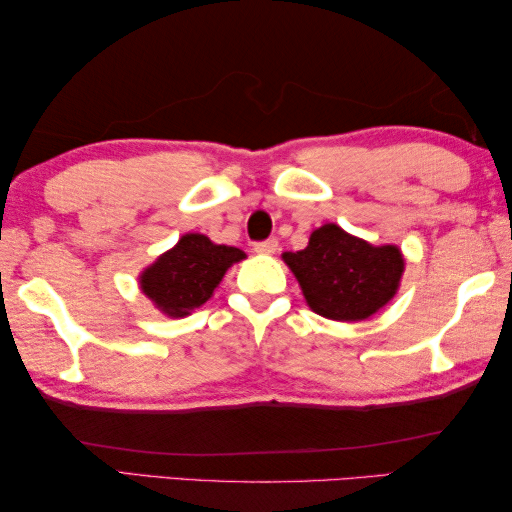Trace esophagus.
I'll list each match as a JSON object with an SVG mask.
<instances>
[{
  "mask_svg": "<svg viewBox=\"0 0 512 512\" xmlns=\"http://www.w3.org/2000/svg\"><path fill=\"white\" fill-rule=\"evenodd\" d=\"M276 249H279V242H276L274 238H272V240L256 242V245H254V251H256V254H263V256H270V254H274Z\"/></svg>",
  "mask_w": 512,
  "mask_h": 512,
  "instance_id": "1",
  "label": "esophagus"
}]
</instances>
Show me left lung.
I'll list each match as a JSON object with an SVG mask.
<instances>
[{"instance_id": "obj_1", "label": "left lung", "mask_w": 512, "mask_h": 512, "mask_svg": "<svg viewBox=\"0 0 512 512\" xmlns=\"http://www.w3.org/2000/svg\"><path fill=\"white\" fill-rule=\"evenodd\" d=\"M281 258L308 308L335 322L370 320L397 295L406 270L397 245H372L333 222L315 229L306 249Z\"/></svg>"}]
</instances>
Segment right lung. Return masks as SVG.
Listing matches in <instances>:
<instances>
[{
    "instance_id": "add662e5",
    "label": "right lung",
    "mask_w": 512,
    "mask_h": 512,
    "mask_svg": "<svg viewBox=\"0 0 512 512\" xmlns=\"http://www.w3.org/2000/svg\"><path fill=\"white\" fill-rule=\"evenodd\" d=\"M245 258L242 249L215 245L204 233H183L177 245L138 274V286L154 308L177 320L204 306L226 270Z\"/></svg>"
}]
</instances>
